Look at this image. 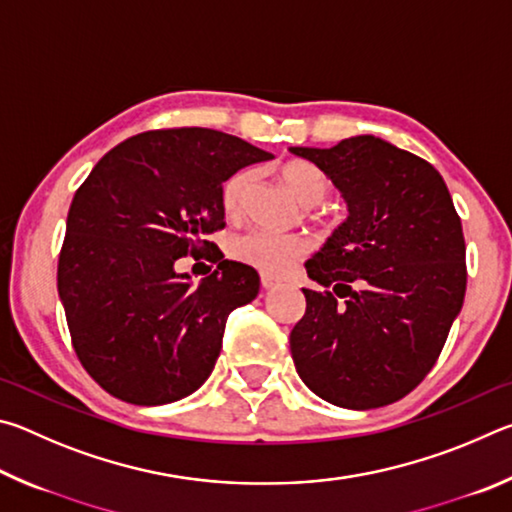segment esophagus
I'll return each mask as SVG.
<instances>
[{"mask_svg": "<svg viewBox=\"0 0 512 512\" xmlns=\"http://www.w3.org/2000/svg\"><path fill=\"white\" fill-rule=\"evenodd\" d=\"M277 284H280V280H275V277L262 273V287H264V289H275Z\"/></svg>", "mask_w": 512, "mask_h": 512, "instance_id": "34e87169", "label": "esophagus"}]
</instances>
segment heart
I'll list each match as a JSON object with an SVG mask.
<instances>
[{
    "label": "heart",
    "instance_id": "b5f03b06",
    "mask_svg": "<svg viewBox=\"0 0 512 512\" xmlns=\"http://www.w3.org/2000/svg\"><path fill=\"white\" fill-rule=\"evenodd\" d=\"M280 176L298 201L305 205L320 203L332 189L327 173L307 160H289L282 164ZM253 185V173L241 169L225 180L221 189V205L228 216H239L246 205V196ZM228 253L241 264H248L266 275H284L309 253V241L300 235L282 232L248 230L230 239Z\"/></svg>",
    "mask_w": 512,
    "mask_h": 512
}]
</instances>
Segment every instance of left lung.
Wrapping results in <instances>:
<instances>
[{
  "mask_svg": "<svg viewBox=\"0 0 512 512\" xmlns=\"http://www.w3.org/2000/svg\"><path fill=\"white\" fill-rule=\"evenodd\" d=\"M291 153L323 169L350 212L305 264L325 291L302 289L307 309L291 329L293 363L329 404H393L427 377L463 307L461 216L427 160L379 137Z\"/></svg>",
  "mask_w": 512,
  "mask_h": 512,
  "instance_id": "1",
  "label": "left lung"
}]
</instances>
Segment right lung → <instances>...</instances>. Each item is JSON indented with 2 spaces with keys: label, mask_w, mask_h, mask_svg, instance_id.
Masks as SVG:
<instances>
[{
  "label": "right lung",
  "mask_w": 512,
  "mask_h": 512,
  "mask_svg": "<svg viewBox=\"0 0 512 512\" xmlns=\"http://www.w3.org/2000/svg\"><path fill=\"white\" fill-rule=\"evenodd\" d=\"M273 155L212 128L149 131L97 162L69 205L58 296L76 357L117 400L169 404L212 375L225 320L259 293L253 266L214 257L194 287L176 262L214 244L223 183Z\"/></svg>",
  "instance_id": "add662e5"
}]
</instances>
